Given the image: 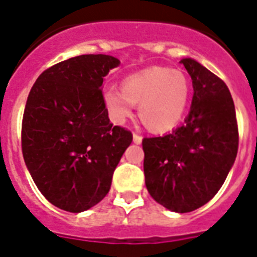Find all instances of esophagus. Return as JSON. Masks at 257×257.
I'll list each match as a JSON object with an SVG mask.
<instances>
[{
  "mask_svg": "<svg viewBox=\"0 0 257 257\" xmlns=\"http://www.w3.org/2000/svg\"><path fill=\"white\" fill-rule=\"evenodd\" d=\"M143 142V137L140 135H137V133H133V143L135 144H142Z\"/></svg>",
  "mask_w": 257,
  "mask_h": 257,
  "instance_id": "1",
  "label": "esophagus"
}]
</instances>
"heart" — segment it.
<instances>
[{
  "label": "heart",
  "mask_w": 257,
  "mask_h": 257,
  "mask_svg": "<svg viewBox=\"0 0 257 257\" xmlns=\"http://www.w3.org/2000/svg\"><path fill=\"white\" fill-rule=\"evenodd\" d=\"M190 97V82L179 70L151 67L125 78L121 91L107 89L103 105L115 124H124L139 106L143 124L152 132H167L179 124Z\"/></svg>",
  "instance_id": "obj_1"
}]
</instances>
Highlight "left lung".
<instances>
[{"label": "left lung", "instance_id": "8db88e82", "mask_svg": "<svg viewBox=\"0 0 257 257\" xmlns=\"http://www.w3.org/2000/svg\"><path fill=\"white\" fill-rule=\"evenodd\" d=\"M181 63L193 81L189 115L171 133L146 137L143 150L151 197L168 210L189 213L224 185L237 156L238 128L225 82L194 59Z\"/></svg>", "mask_w": 257, "mask_h": 257}]
</instances>
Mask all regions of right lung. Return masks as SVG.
<instances>
[{"mask_svg":"<svg viewBox=\"0 0 257 257\" xmlns=\"http://www.w3.org/2000/svg\"><path fill=\"white\" fill-rule=\"evenodd\" d=\"M120 60L81 55L47 68L29 91L21 126L25 164L54 206L85 211L109 193L132 133L113 126L103 105V78Z\"/></svg>","mask_w":257,"mask_h":257,"instance_id":"obj_1","label":"right lung"}]
</instances>
